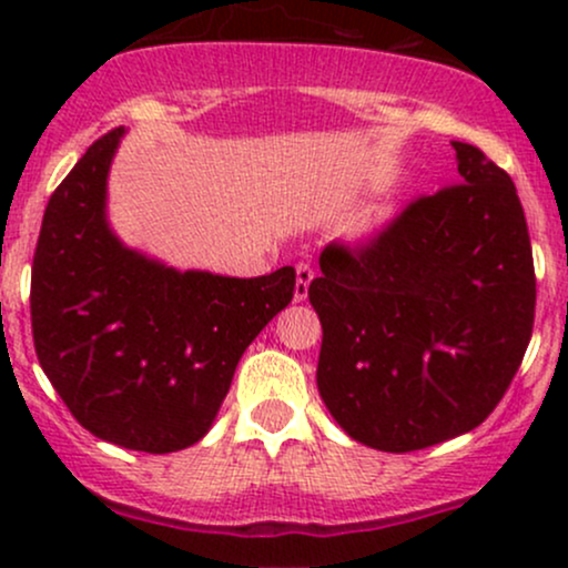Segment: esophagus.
Masks as SVG:
<instances>
[{
  "label": "esophagus",
  "mask_w": 568,
  "mask_h": 568,
  "mask_svg": "<svg viewBox=\"0 0 568 568\" xmlns=\"http://www.w3.org/2000/svg\"><path fill=\"white\" fill-rule=\"evenodd\" d=\"M315 280V270L310 264H298L296 266V288H293V298L296 302H304L306 293H310V283Z\"/></svg>",
  "instance_id": "esophagus-1"
}]
</instances>
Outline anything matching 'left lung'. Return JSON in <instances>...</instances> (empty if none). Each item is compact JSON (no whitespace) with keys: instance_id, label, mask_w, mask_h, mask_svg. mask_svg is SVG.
<instances>
[{"instance_id":"1","label":"left lung","mask_w":568,"mask_h":568,"mask_svg":"<svg viewBox=\"0 0 568 568\" xmlns=\"http://www.w3.org/2000/svg\"><path fill=\"white\" fill-rule=\"evenodd\" d=\"M465 184L410 202L363 251L328 245L310 302L317 389L352 440L406 454L470 433L529 347L537 283L518 192L473 143Z\"/></svg>"}]
</instances>
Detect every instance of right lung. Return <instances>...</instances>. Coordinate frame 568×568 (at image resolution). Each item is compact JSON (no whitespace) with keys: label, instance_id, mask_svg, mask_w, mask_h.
Segmentation results:
<instances>
[{"label":"right lung","instance_id":"right-lung-1","mask_svg":"<svg viewBox=\"0 0 568 568\" xmlns=\"http://www.w3.org/2000/svg\"><path fill=\"white\" fill-rule=\"evenodd\" d=\"M122 139L125 128L98 139L44 207L31 328L39 366L84 429L171 454L213 427L247 344L291 304L296 272H181L122 243L106 211Z\"/></svg>","mask_w":568,"mask_h":568}]
</instances>
